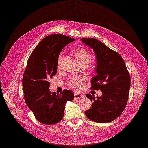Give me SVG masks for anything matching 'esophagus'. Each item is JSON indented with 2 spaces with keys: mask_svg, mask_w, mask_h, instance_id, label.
<instances>
[{
  "mask_svg": "<svg viewBox=\"0 0 148 148\" xmlns=\"http://www.w3.org/2000/svg\"><path fill=\"white\" fill-rule=\"evenodd\" d=\"M83 97V95L79 94L78 92H75L74 93V99H79L80 98Z\"/></svg>",
  "mask_w": 148,
  "mask_h": 148,
  "instance_id": "esophagus-1",
  "label": "esophagus"
}]
</instances>
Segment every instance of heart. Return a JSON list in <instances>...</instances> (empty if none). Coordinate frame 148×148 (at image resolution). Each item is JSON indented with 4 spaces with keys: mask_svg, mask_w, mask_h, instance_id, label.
<instances>
[{
    "mask_svg": "<svg viewBox=\"0 0 148 148\" xmlns=\"http://www.w3.org/2000/svg\"><path fill=\"white\" fill-rule=\"evenodd\" d=\"M74 53L75 56L77 58L78 62L80 63H85L88 64L92 59L91 54L85 49L83 48H80L75 49L74 51ZM63 57V53H61L60 54V56L58 58V66H60V62H61V60ZM84 79L82 77H80V76L75 75L73 76V77H71L69 80L68 83L69 84L72 86L76 90H80L82 88V87L84 85Z\"/></svg>",
    "mask_w": 148,
    "mask_h": 148,
    "instance_id": "obj_1",
    "label": "heart"
}]
</instances>
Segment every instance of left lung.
<instances>
[{
    "mask_svg": "<svg viewBox=\"0 0 148 148\" xmlns=\"http://www.w3.org/2000/svg\"><path fill=\"white\" fill-rule=\"evenodd\" d=\"M93 50L96 58L97 74L91 79V89L100 90L101 96L86 94L92 102L85 115L95 122L105 123L117 118L124 111L128 100L130 77L120 55L95 38H82Z\"/></svg>",
    "mask_w": 148,
    "mask_h": 148,
    "instance_id": "obj_1",
    "label": "left lung"
}]
</instances>
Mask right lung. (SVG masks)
<instances>
[{
  "label": "right lung",
  "instance_id": "add662e5",
  "mask_svg": "<svg viewBox=\"0 0 148 148\" xmlns=\"http://www.w3.org/2000/svg\"><path fill=\"white\" fill-rule=\"evenodd\" d=\"M75 40L64 35L45 37L32 52L23 78L26 104L38 121L54 124L62 119L66 103L74 99L72 91L60 94L49 90V80L57 72L59 54L64 47Z\"/></svg>",
  "mask_w": 148,
  "mask_h": 148
}]
</instances>
